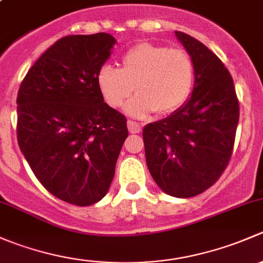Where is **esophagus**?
I'll return each instance as SVG.
<instances>
[{"mask_svg":"<svg viewBox=\"0 0 263 263\" xmlns=\"http://www.w3.org/2000/svg\"><path fill=\"white\" fill-rule=\"evenodd\" d=\"M127 127H128L129 134H140L142 126L140 123H137V122L128 121V122H127Z\"/></svg>","mask_w":263,"mask_h":263,"instance_id":"obj_1","label":"esophagus"}]
</instances>
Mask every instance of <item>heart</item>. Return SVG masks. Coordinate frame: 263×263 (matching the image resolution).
<instances>
[{
  "instance_id": "heart-1",
  "label": "heart",
  "mask_w": 263,
  "mask_h": 263,
  "mask_svg": "<svg viewBox=\"0 0 263 263\" xmlns=\"http://www.w3.org/2000/svg\"><path fill=\"white\" fill-rule=\"evenodd\" d=\"M195 81L191 55L179 48L161 44H136L122 55L121 68L102 66L97 84L105 103L119 108L135 91L126 105L129 116L144 118L156 110L160 116L176 112L190 97Z\"/></svg>"
}]
</instances>
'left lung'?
I'll return each instance as SVG.
<instances>
[{
    "label": "left lung",
    "instance_id": "left-lung-1",
    "mask_svg": "<svg viewBox=\"0 0 263 263\" xmlns=\"http://www.w3.org/2000/svg\"><path fill=\"white\" fill-rule=\"evenodd\" d=\"M177 38L195 66V87L183 107L142 131L148 172L168 195L188 198L210 188L229 164L239 102L232 75L205 44L182 31Z\"/></svg>",
    "mask_w": 263,
    "mask_h": 263
}]
</instances>
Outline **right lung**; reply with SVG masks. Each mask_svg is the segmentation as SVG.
<instances>
[{
  "label": "right lung",
  "instance_id": "right-lung-1",
  "mask_svg": "<svg viewBox=\"0 0 263 263\" xmlns=\"http://www.w3.org/2000/svg\"><path fill=\"white\" fill-rule=\"evenodd\" d=\"M110 34L67 35L29 68L17 92V142L44 188L65 202L89 206L107 195L127 119L97 84L110 57Z\"/></svg>",
  "mask_w": 263,
  "mask_h": 263
}]
</instances>
